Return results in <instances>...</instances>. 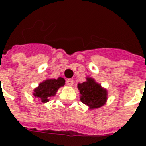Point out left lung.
Listing matches in <instances>:
<instances>
[{"instance_id":"left-lung-1","label":"left lung","mask_w":146,"mask_h":146,"mask_svg":"<svg viewBox=\"0 0 146 146\" xmlns=\"http://www.w3.org/2000/svg\"><path fill=\"white\" fill-rule=\"evenodd\" d=\"M64 85L65 80L62 77H58V79H48L39 84L38 88L34 90L33 95L39 97L41 102L45 103L49 101V97L54 96L58 88Z\"/></svg>"}]
</instances>
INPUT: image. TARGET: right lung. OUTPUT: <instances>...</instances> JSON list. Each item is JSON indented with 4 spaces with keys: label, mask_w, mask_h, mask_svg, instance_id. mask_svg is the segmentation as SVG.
I'll list each match as a JSON object with an SVG mask.
<instances>
[{
    "label": "right lung",
    "mask_w": 146,
    "mask_h": 146,
    "mask_svg": "<svg viewBox=\"0 0 146 146\" xmlns=\"http://www.w3.org/2000/svg\"><path fill=\"white\" fill-rule=\"evenodd\" d=\"M81 95L80 100L92 109L101 107L107 99V92L92 78H87V81L78 84Z\"/></svg>",
    "instance_id": "obj_1"
}]
</instances>
